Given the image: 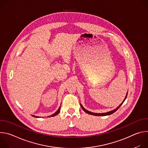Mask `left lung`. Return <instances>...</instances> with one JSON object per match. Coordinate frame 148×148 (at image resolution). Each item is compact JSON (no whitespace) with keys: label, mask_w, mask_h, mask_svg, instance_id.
I'll return each mask as SVG.
<instances>
[{"label":"left lung","mask_w":148,"mask_h":148,"mask_svg":"<svg viewBox=\"0 0 148 148\" xmlns=\"http://www.w3.org/2000/svg\"><path fill=\"white\" fill-rule=\"evenodd\" d=\"M127 95H128V92H127V93H126V96H125V97L123 101H122V102L119 105V106H118L116 108L114 109V110H112V111H109V112H105V113H94V112H90V111H89L86 110L85 108H84L83 107V106H82V105L81 103H80V106L81 107V108H82V109L83 110V111H84L86 113H87V114H90V115H94V116H107V115H111L112 114L114 113L115 112H116V111L118 110V108L121 106V105H122V103H123V102L125 101V100L126 99V97H127Z\"/></svg>","instance_id":"8db88e82"}]
</instances>
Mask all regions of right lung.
Returning a JSON list of instances; mask_svg holds the SVG:
<instances>
[{"instance_id":"right-lung-1","label":"right lung","mask_w":148,"mask_h":148,"mask_svg":"<svg viewBox=\"0 0 148 148\" xmlns=\"http://www.w3.org/2000/svg\"><path fill=\"white\" fill-rule=\"evenodd\" d=\"M60 109H61V105H60V107H59V108L58 109V110L54 113V114H53V115H50V116H49V117H51V116H56V115H57L59 112H60ZM32 116H33V117H36V118H40V116H35V115H32Z\"/></svg>"}]
</instances>
